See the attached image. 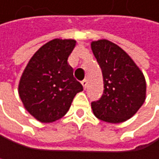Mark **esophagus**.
Here are the masks:
<instances>
[{
  "instance_id": "1",
  "label": "esophagus",
  "mask_w": 159,
  "mask_h": 159,
  "mask_svg": "<svg viewBox=\"0 0 159 159\" xmlns=\"http://www.w3.org/2000/svg\"><path fill=\"white\" fill-rule=\"evenodd\" d=\"M82 85H83V88H84V89H86V88H87V85H88V81L86 80V79H84V80L82 81Z\"/></svg>"
}]
</instances>
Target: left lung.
I'll list each match as a JSON object with an SVG mask.
<instances>
[{"label":"left lung","instance_id":"1","mask_svg":"<svg viewBox=\"0 0 159 159\" xmlns=\"http://www.w3.org/2000/svg\"><path fill=\"white\" fill-rule=\"evenodd\" d=\"M91 50L102 70L104 92L92 102L94 115L101 120L120 123L133 117L146 98V82L133 59L115 43L100 39Z\"/></svg>","mask_w":159,"mask_h":159}]
</instances>
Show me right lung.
I'll list each match as a JSON object with an SVG mask.
<instances>
[{"label":"right lung","instance_id":"obj_1","mask_svg":"<svg viewBox=\"0 0 159 159\" xmlns=\"http://www.w3.org/2000/svg\"><path fill=\"white\" fill-rule=\"evenodd\" d=\"M74 39H52L40 47L29 60L19 84L25 109L41 122H52L70 109L74 96L83 90L73 77L68 58Z\"/></svg>","mask_w":159,"mask_h":159}]
</instances>
